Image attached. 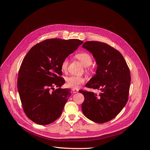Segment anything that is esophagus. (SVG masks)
<instances>
[{"instance_id": "34e87169", "label": "esophagus", "mask_w": 150, "mask_h": 150, "mask_svg": "<svg viewBox=\"0 0 150 150\" xmlns=\"http://www.w3.org/2000/svg\"><path fill=\"white\" fill-rule=\"evenodd\" d=\"M72 92H74V93H76V92H78V90L77 89H72Z\"/></svg>"}]
</instances>
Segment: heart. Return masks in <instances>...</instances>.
Masks as SVG:
<instances>
[{"mask_svg":"<svg viewBox=\"0 0 150 150\" xmlns=\"http://www.w3.org/2000/svg\"><path fill=\"white\" fill-rule=\"evenodd\" d=\"M75 57L79 60L82 64L86 67V72H90L92 71V68L90 66L92 63L91 55L87 52H80L75 54ZM68 67V59L65 58L61 63V69L63 72H66ZM85 81L84 78L79 76H70L66 79V85L72 89H78L79 86Z\"/></svg>","mask_w":150,"mask_h":150,"instance_id":"b5f03b06","label":"heart"}]
</instances>
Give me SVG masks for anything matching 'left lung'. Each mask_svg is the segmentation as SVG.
I'll list each match as a JSON object with an SVG mask.
<instances>
[{"instance_id":"left-lung-1","label":"left lung","mask_w":150,"mask_h":150,"mask_svg":"<svg viewBox=\"0 0 150 150\" xmlns=\"http://www.w3.org/2000/svg\"><path fill=\"white\" fill-rule=\"evenodd\" d=\"M83 47L92 53L98 66L96 74L86 87L100 89L98 96L80 90L84 100V115L89 120L103 123L113 119L127 104L131 83L129 67L119 51L105 42L87 41Z\"/></svg>"}]
</instances>
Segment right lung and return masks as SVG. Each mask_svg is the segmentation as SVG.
Segmentation results:
<instances>
[{"instance_id":"1","label":"right lung","mask_w":150,"mask_h":150,"mask_svg":"<svg viewBox=\"0 0 150 150\" xmlns=\"http://www.w3.org/2000/svg\"><path fill=\"white\" fill-rule=\"evenodd\" d=\"M83 42L49 39L36 44L25 55L19 70L18 89L23 111L31 121L49 125L61 115L71 90L60 88L65 83L61 63ZM54 86L58 88L54 90Z\"/></svg>"}]
</instances>
